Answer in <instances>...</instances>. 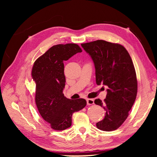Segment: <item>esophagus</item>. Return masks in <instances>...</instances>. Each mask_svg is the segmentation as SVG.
Instances as JSON below:
<instances>
[{
	"mask_svg": "<svg viewBox=\"0 0 157 157\" xmlns=\"http://www.w3.org/2000/svg\"><path fill=\"white\" fill-rule=\"evenodd\" d=\"M86 101H87L88 105H93V104L94 103V99H87Z\"/></svg>",
	"mask_w": 157,
	"mask_h": 157,
	"instance_id": "obj_1",
	"label": "esophagus"
}]
</instances>
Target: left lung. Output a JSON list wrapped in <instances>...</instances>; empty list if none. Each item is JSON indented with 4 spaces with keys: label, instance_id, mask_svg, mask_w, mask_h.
<instances>
[{
    "label": "left lung",
    "instance_id": "left-lung-1",
    "mask_svg": "<svg viewBox=\"0 0 157 157\" xmlns=\"http://www.w3.org/2000/svg\"><path fill=\"white\" fill-rule=\"evenodd\" d=\"M81 46L94 63L96 84L108 87L104 101H94L106 112L96 126L103 131L115 130L127 118L137 96V81L131 57L124 46L105 40Z\"/></svg>",
    "mask_w": 157,
    "mask_h": 157
}]
</instances>
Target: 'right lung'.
Here are the masks:
<instances>
[{
    "label": "right lung",
    "mask_w": 157,
    "mask_h": 157,
    "mask_svg": "<svg viewBox=\"0 0 157 157\" xmlns=\"http://www.w3.org/2000/svg\"><path fill=\"white\" fill-rule=\"evenodd\" d=\"M80 52L82 50L76 44H57L38 58L33 67L36 107L43 119L56 130L69 128L73 113L86 105L84 99L71 100L63 94L65 85L63 61Z\"/></svg>",
    "instance_id": "right-lung-1"
}]
</instances>
